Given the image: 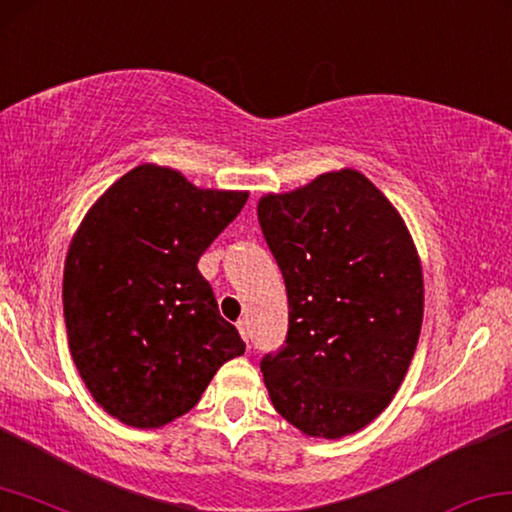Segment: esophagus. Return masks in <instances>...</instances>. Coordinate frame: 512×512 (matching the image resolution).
<instances>
[{
	"mask_svg": "<svg viewBox=\"0 0 512 512\" xmlns=\"http://www.w3.org/2000/svg\"><path fill=\"white\" fill-rule=\"evenodd\" d=\"M238 332H240L242 338H245V341H249V322H247V318L238 320Z\"/></svg>",
	"mask_w": 512,
	"mask_h": 512,
	"instance_id": "1",
	"label": "esophagus"
}]
</instances>
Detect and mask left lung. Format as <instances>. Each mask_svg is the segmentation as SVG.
Masks as SVG:
<instances>
[{
  "mask_svg": "<svg viewBox=\"0 0 512 512\" xmlns=\"http://www.w3.org/2000/svg\"><path fill=\"white\" fill-rule=\"evenodd\" d=\"M258 222L288 293V336L261 371L283 419L341 439L391 403L423 320V272L405 219L357 169L265 194Z\"/></svg>",
  "mask_w": 512,
  "mask_h": 512,
  "instance_id": "left-lung-1",
  "label": "left lung"
}]
</instances>
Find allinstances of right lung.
<instances>
[{"label": "right lung", "mask_w": 512, "mask_h": 512, "mask_svg": "<svg viewBox=\"0 0 512 512\" xmlns=\"http://www.w3.org/2000/svg\"><path fill=\"white\" fill-rule=\"evenodd\" d=\"M247 196L139 164L75 231L64 267L68 348L93 400L125 426L162 428L187 414L217 368L245 352L196 263Z\"/></svg>", "instance_id": "right-lung-1"}]
</instances>
